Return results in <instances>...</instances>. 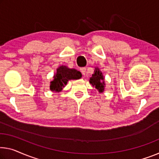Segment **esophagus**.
Returning a JSON list of instances; mask_svg holds the SVG:
<instances>
[{
	"instance_id": "obj_1",
	"label": "esophagus",
	"mask_w": 159,
	"mask_h": 159,
	"mask_svg": "<svg viewBox=\"0 0 159 159\" xmlns=\"http://www.w3.org/2000/svg\"><path fill=\"white\" fill-rule=\"evenodd\" d=\"M80 71H81L82 74L83 75H85V74H86V68H85V67L81 68V69H80Z\"/></svg>"
}]
</instances>
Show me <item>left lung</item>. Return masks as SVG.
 Returning <instances> with one entry per match:
<instances>
[{
  "instance_id": "8db88e82",
  "label": "left lung",
  "mask_w": 159,
  "mask_h": 159,
  "mask_svg": "<svg viewBox=\"0 0 159 159\" xmlns=\"http://www.w3.org/2000/svg\"><path fill=\"white\" fill-rule=\"evenodd\" d=\"M89 82L93 86H94L97 90H99V92H102L104 91L105 84L104 82V77L103 75H102V73L98 68L95 69L94 73L92 75V77L90 78Z\"/></svg>"
}]
</instances>
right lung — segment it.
<instances>
[{
	"mask_svg": "<svg viewBox=\"0 0 159 159\" xmlns=\"http://www.w3.org/2000/svg\"><path fill=\"white\" fill-rule=\"evenodd\" d=\"M81 77V72L77 70L70 69L66 66H60L57 68L53 81L50 82V89L52 91L60 92L65 85L67 84L68 80H79Z\"/></svg>",
	"mask_w": 159,
	"mask_h": 159,
	"instance_id": "obj_1",
	"label": "right lung"
}]
</instances>
